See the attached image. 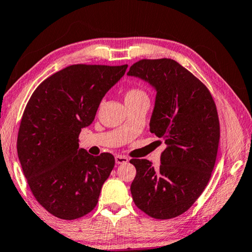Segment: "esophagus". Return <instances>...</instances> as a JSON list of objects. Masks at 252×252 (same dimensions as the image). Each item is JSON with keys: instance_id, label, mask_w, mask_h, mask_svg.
<instances>
[{"instance_id": "34e87169", "label": "esophagus", "mask_w": 252, "mask_h": 252, "mask_svg": "<svg viewBox=\"0 0 252 252\" xmlns=\"http://www.w3.org/2000/svg\"><path fill=\"white\" fill-rule=\"evenodd\" d=\"M127 161H129V159H127V157H126V156H121V155L116 156V163L117 164L126 163Z\"/></svg>"}]
</instances>
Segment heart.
Wrapping results in <instances>:
<instances>
[{
	"label": "heart",
	"instance_id": "b5f03b06",
	"mask_svg": "<svg viewBox=\"0 0 252 252\" xmlns=\"http://www.w3.org/2000/svg\"><path fill=\"white\" fill-rule=\"evenodd\" d=\"M142 97H148V96L146 94V92L139 88H129L125 93L126 102L136 101L139 99H142Z\"/></svg>",
	"mask_w": 252,
	"mask_h": 252
}]
</instances>
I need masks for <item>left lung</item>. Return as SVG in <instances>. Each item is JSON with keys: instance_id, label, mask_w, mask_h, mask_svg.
I'll use <instances>...</instances> for the list:
<instances>
[{"instance_id": "8db88e82", "label": "left lung", "mask_w": 252, "mask_h": 252, "mask_svg": "<svg viewBox=\"0 0 252 252\" xmlns=\"http://www.w3.org/2000/svg\"><path fill=\"white\" fill-rule=\"evenodd\" d=\"M127 75L156 88L150 131L167 148L158 169L146 159H131L136 169L131 194L151 218L167 220L185 213L206 189L220 139L218 111L209 89L171 59H142Z\"/></svg>"}]
</instances>
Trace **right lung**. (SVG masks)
<instances>
[{
  "label": "right lung",
  "mask_w": 252,
  "mask_h": 252,
  "mask_svg": "<svg viewBox=\"0 0 252 252\" xmlns=\"http://www.w3.org/2000/svg\"><path fill=\"white\" fill-rule=\"evenodd\" d=\"M125 65L73 64L45 79L25 106L18 156L34 198L60 219L81 218L95 208L116 160L79 147L82 127L94 120L106 92Z\"/></svg>",
  "instance_id": "add662e5"
}]
</instances>
